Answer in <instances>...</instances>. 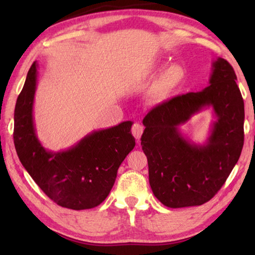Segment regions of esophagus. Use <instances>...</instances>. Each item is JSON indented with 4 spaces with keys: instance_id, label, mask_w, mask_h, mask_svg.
Returning a JSON list of instances; mask_svg holds the SVG:
<instances>
[{
    "instance_id": "esophagus-1",
    "label": "esophagus",
    "mask_w": 255,
    "mask_h": 255,
    "mask_svg": "<svg viewBox=\"0 0 255 255\" xmlns=\"http://www.w3.org/2000/svg\"><path fill=\"white\" fill-rule=\"evenodd\" d=\"M131 132L133 134V137L137 139V141H139L140 138H141V134L143 132V126L139 123H134L131 127Z\"/></svg>"
}]
</instances>
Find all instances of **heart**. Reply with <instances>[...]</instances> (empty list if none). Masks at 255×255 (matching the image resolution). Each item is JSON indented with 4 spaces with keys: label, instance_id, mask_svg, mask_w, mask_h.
I'll use <instances>...</instances> for the list:
<instances>
[{
    "label": "heart",
    "instance_id": "b5f03b06",
    "mask_svg": "<svg viewBox=\"0 0 255 255\" xmlns=\"http://www.w3.org/2000/svg\"><path fill=\"white\" fill-rule=\"evenodd\" d=\"M166 67V62L159 61L152 64V71L159 73ZM185 69L181 64H171L155 80L149 92V99L154 103H164L175 93L185 79Z\"/></svg>",
    "mask_w": 255,
    "mask_h": 255
}]
</instances>
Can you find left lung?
Returning a JSON list of instances; mask_svg holds the SVG:
<instances>
[{"mask_svg": "<svg viewBox=\"0 0 255 255\" xmlns=\"http://www.w3.org/2000/svg\"><path fill=\"white\" fill-rule=\"evenodd\" d=\"M236 80L231 64L218 58L207 88L161 103L143 118L141 145L148 159L149 183L166 207L207 203L239 160L245 141V103ZM207 106L218 117L208 142L188 143L178 126Z\"/></svg>", "mask_w": 255, "mask_h": 255, "instance_id": "1", "label": "left lung"}]
</instances>
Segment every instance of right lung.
I'll use <instances>...</instances> for the list:
<instances>
[{"label":"right lung","mask_w":255,"mask_h":255,"mask_svg":"<svg viewBox=\"0 0 255 255\" xmlns=\"http://www.w3.org/2000/svg\"><path fill=\"white\" fill-rule=\"evenodd\" d=\"M37 68L35 61L16 101V152L32 180L57 205L74 210L94 208L108 196L119 165L136 144L132 123L93 131L61 152L46 150L36 136L32 118Z\"/></svg>","instance_id":"1"}]
</instances>
